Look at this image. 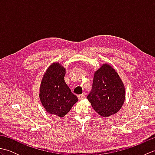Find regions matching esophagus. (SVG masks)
<instances>
[{"instance_id":"1","label":"esophagus","mask_w":155,"mask_h":155,"mask_svg":"<svg viewBox=\"0 0 155 155\" xmlns=\"http://www.w3.org/2000/svg\"><path fill=\"white\" fill-rule=\"evenodd\" d=\"M78 99H79V100L83 99V98H85V94H82L78 95Z\"/></svg>"}]
</instances>
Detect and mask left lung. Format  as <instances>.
<instances>
[{
    "label": "left lung",
    "mask_w": 155,
    "mask_h": 155,
    "mask_svg": "<svg viewBox=\"0 0 155 155\" xmlns=\"http://www.w3.org/2000/svg\"><path fill=\"white\" fill-rule=\"evenodd\" d=\"M87 99L97 113L103 117L116 114L125 100L123 81L111 65L104 63L95 71L93 89Z\"/></svg>",
    "instance_id": "left-lung-1"
}]
</instances>
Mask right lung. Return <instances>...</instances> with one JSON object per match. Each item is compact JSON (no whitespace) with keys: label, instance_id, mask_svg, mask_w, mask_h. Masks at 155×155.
Returning a JSON list of instances; mask_svg holds the SVG:
<instances>
[{"label":"right lung","instance_id":"obj_1","mask_svg":"<svg viewBox=\"0 0 155 155\" xmlns=\"http://www.w3.org/2000/svg\"><path fill=\"white\" fill-rule=\"evenodd\" d=\"M66 69L54 62L45 71L39 88V98L45 110L50 114L64 117L78 101L65 83Z\"/></svg>","mask_w":155,"mask_h":155}]
</instances>
